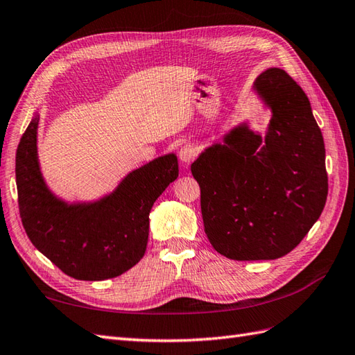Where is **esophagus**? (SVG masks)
Returning a JSON list of instances; mask_svg holds the SVG:
<instances>
[{"label": "esophagus", "instance_id": "34e87169", "mask_svg": "<svg viewBox=\"0 0 355 355\" xmlns=\"http://www.w3.org/2000/svg\"><path fill=\"white\" fill-rule=\"evenodd\" d=\"M196 154H198L196 148L193 145H191V144H186V145L181 146L178 155H180V160L181 162H183L184 164H189V163L193 162L196 159Z\"/></svg>", "mask_w": 355, "mask_h": 355}]
</instances>
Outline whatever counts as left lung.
Masks as SVG:
<instances>
[{
    "mask_svg": "<svg viewBox=\"0 0 355 355\" xmlns=\"http://www.w3.org/2000/svg\"><path fill=\"white\" fill-rule=\"evenodd\" d=\"M272 109L263 142L248 127L207 148L191 166L204 230L232 260H274L298 246L328 195L325 145L307 95L279 68L255 80Z\"/></svg>",
    "mask_w": 355,
    "mask_h": 355,
    "instance_id": "1",
    "label": "left lung"
}]
</instances>
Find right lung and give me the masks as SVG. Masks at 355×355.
I'll list each match as a JSON object with an SVG mask.
<instances>
[{
	"mask_svg": "<svg viewBox=\"0 0 355 355\" xmlns=\"http://www.w3.org/2000/svg\"><path fill=\"white\" fill-rule=\"evenodd\" d=\"M33 118L16 150V186L22 225L31 243L66 275L83 282L114 278L144 257L150 211L178 177L174 154L131 172L110 196L66 205L48 191L39 171Z\"/></svg>",
	"mask_w": 355,
	"mask_h": 355,
	"instance_id": "right-lung-1",
	"label": "right lung"
}]
</instances>
